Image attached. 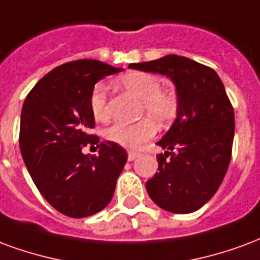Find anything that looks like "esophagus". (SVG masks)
<instances>
[{
    "label": "esophagus",
    "instance_id": "34e87169",
    "mask_svg": "<svg viewBox=\"0 0 260 260\" xmlns=\"http://www.w3.org/2000/svg\"><path fill=\"white\" fill-rule=\"evenodd\" d=\"M137 156H138L137 152H132V151H130V152L127 153V159L130 160V162H132V160H134V159L137 158Z\"/></svg>",
    "mask_w": 260,
    "mask_h": 260
}]
</instances>
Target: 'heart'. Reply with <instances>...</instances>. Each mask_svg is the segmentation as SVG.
Listing matches in <instances>:
<instances>
[{
  "mask_svg": "<svg viewBox=\"0 0 260 260\" xmlns=\"http://www.w3.org/2000/svg\"><path fill=\"white\" fill-rule=\"evenodd\" d=\"M120 86L128 92L141 98V112L148 113L158 124H168L177 113V98L170 91L160 90V83L153 75L145 72H130L120 77ZM107 90L104 84H96L90 96V109L96 122H107L109 109ZM155 124L144 117L136 123H115L107 128L105 138L124 148H138L155 134Z\"/></svg>",
  "mask_w": 260,
  "mask_h": 260,
  "instance_id": "heart-1",
  "label": "heart"
}]
</instances>
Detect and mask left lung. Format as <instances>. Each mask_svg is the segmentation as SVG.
<instances>
[{
  "instance_id": "obj_1",
  "label": "left lung",
  "mask_w": 260,
  "mask_h": 260,
  "mask_svg": "<svg viewBox=\"0 0 260 260\" xmlns=\"http://www.w3.org/2000/svg\"><path fill=\"white\" fill-rule=\"evenodd\" d=\"M169 77L177 117L158 145V170L147 181L151 200L172 213H191L215 195L226 176L234 138V111L215 70L179 55L130 63Z\"/></svg>"
}]
</instances>
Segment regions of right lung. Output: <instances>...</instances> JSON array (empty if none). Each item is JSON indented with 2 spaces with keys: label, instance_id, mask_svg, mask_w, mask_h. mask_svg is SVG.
<instances>
[{
  "label": "right lung",
  "instance_id": "right-lung-1",
  "mask_svg": "<svg viewBox=\"0 0 260 260\" xmlns=\"http://www.w3.org/2000/svg\"><path fill=\"white\" fill-rule=\"evenodd\" d=\"M104 62L80 59L51 70L24 100L19 145L24 165L45 201L69 217L95 215L111 202L127 162L126 151L90 134L95 120L90 96L96 81L122 72ZM91 143L99 155H84Z\"/></svg>",
  "mask_w": 260,
  "mask_h": 260
}]
</instances>
